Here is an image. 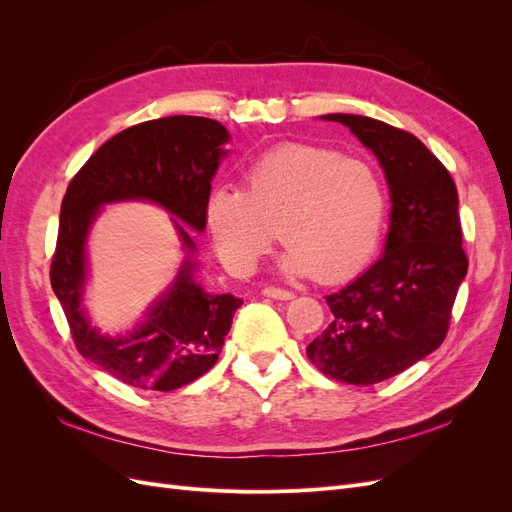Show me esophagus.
<instances>
[{"instance_id":"esophagus-1","label":"esophagus","mask_w":512,"mask_h":512,"mask_svg":"<svg viewBox=\"0 0 512 512\" xmlns=\"http://www.w3.org/2000/svg\"><path fill=\"white\" fill-rule=\"evenodd\" d=\"M265 297H271V299H277V301H288L294 297V292L286 290V288H280V286H267L265 290Z\"/></svg>"}]
</instances>
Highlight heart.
Instances as JSON below:
<instances>
[{"label": "heart", "instance_id": "obj_1", "mask_svg": "<svg viewBox=\"0 0 512 512\" xmlns=\"http://www.w3.org/2000/svg\"><path fill=\"white\" fill-rule=\"evenodd\" d=\"M386 213L384 181L374 164L314 145L262 153L243 173V188H218L207 200V226L230 271L252 273L277 239L284 267L339 280L374 252Z\"/></svg>", "mask_w": 512, "mask_h": 512}]
</instances>
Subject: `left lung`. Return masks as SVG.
<instances>
[{"label": "left lung", "instance_id": "8db88e82", "mask_svg": "<svg viewBox=\"0 0 512 512\" xmlns=\"http://www.w3.org/2000/svg\"><path fill=\"white\" fill-rule=\"evenodd\" d=\"M376 153L391 188V228L382 258L327 294L333 320L307 359L346 384H376L425 359L451 327L468 273L459 196L446 166L406 130L361 115H324Z\"/></svg>", "mask_w": 512, "mask_h": 512}]
</instances>
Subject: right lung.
Masks as SVG:
<instances>
[{"mask_svg":"<svg viewBox=\"0 0 512 512\" xmlns=\"http://www.w3.org/2000/svg\"><path fill=\"white\" fill-rule=\"evenodd\" d=\"M228 132L207 117L175 115L143 121L115 134L91 156L61 200L51 286L64 307L74 346L85 359L134 389L175 391L218 363L241 299L209 294L192 280L190 260L149 320L128 337H106L89 327L81 307L85 239L100 205L145 198L196 230L207 226L211 179L224 156ZM188 250L194 241L179 226Z\"/></svg>","mask_w":512,"mask_h":512,"instance_id":"obj_1","label":"right lung"}]
</instances>
